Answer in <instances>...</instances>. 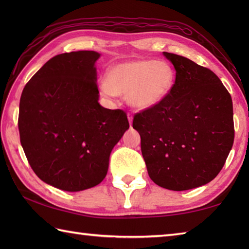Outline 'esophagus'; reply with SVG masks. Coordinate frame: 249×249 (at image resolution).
<instances>
[{"label":"esophagus","instance_id":"1","mask_svg":"<svg viewBox=\"0 0 249 249\" xmlns=\"http://www.w3.org/2000/svg\"><path fill=\"white\" fill-rule=\"evenodd\" d=\"M127 118H128V121H129V124L131 125V123H133V113L128 112L127 113Z\"/></svg>","mask_w":249,"mask_h":249}]
</instances>
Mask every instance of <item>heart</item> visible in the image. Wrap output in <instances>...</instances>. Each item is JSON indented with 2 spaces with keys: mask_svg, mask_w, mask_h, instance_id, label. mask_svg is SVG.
<instances>
[{
  "mask_svg": "<svg viewBox=\"0 0 249 249\" xmlns=\"http://www.w3.org/2000/svg\"><path fill=\"white\" fill-rule=\"evenodd\" d=\"M174 84L176 71L169 63L140 59L111 67L102 91L106 96H126L134 108L147 109L165 100Z\"/></svg>",
  "mask_w": 249,
  "mask_h": 249,
  "instance_id": "b5f03b06",
  "label": "heart"
}]
</instances>
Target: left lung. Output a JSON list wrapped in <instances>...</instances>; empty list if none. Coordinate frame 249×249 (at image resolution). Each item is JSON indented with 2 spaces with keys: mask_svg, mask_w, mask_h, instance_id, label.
Wrapping results in <instances>:
<instances>
[{
  "mask_svg": "<svg viewBox=\"0 0 249 249\" xmlns=\"http://www.w3.org/2000/svg\"><path fill=\"white\" fill-rule=\"evenodd\" d=\"M176 84L160 104L136 113L133 127L151 179L181 192L202 186L223 169L233 145L231 95L209 68L163 52Z\"/></svg>",
  "mask_w": 249,
  "mask_h": 249,
  "instance_id": "8db88e82",
  "label": "left lung"
}]
</instances>
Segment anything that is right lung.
<instances>
[{
	"instance_id": "right-lung-1",
	"label": "right lung",
	"mask_w": 249,
	"mask_h": 249,
	"mask_svg": "<svg viewBox=\"0 0 249 249\" xmlns=\"http://www.w3.org/2000/svg\"><path fill=\"white\" fill-rule=\"evenodd\" d=\"M95 51L62 53L30 79L21 94L18 127L31 168L65 192L96 186L113 146L129 128L126 112L98 104Z\"/></svg>"
}]
</instances>
